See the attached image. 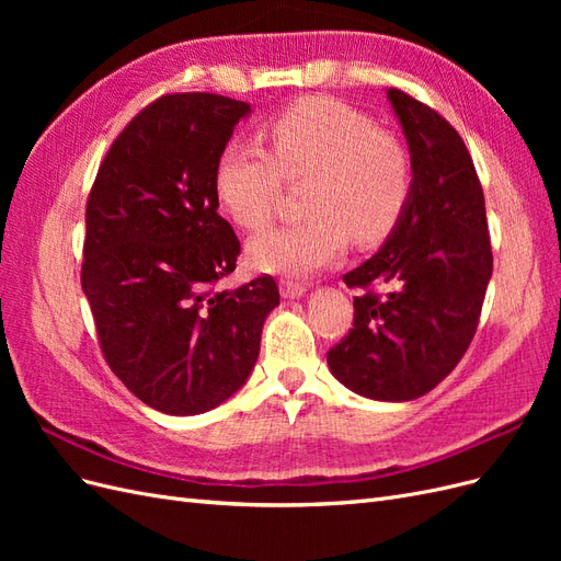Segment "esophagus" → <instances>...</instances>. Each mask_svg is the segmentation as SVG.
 I'll return each instance as SVG.
<instances>
[{
    "label": "esophagus",
    "instance_id": "obj_1",
    "mask_svg": "<svg viewBox=\"0 0 561 561\" xmlns=\"http://www.w3.org/2000/svg\"><path fill=\"white\" fill-rule=\"evenodd\" d=\"M280 295L285 299H301L304 295H307V287H304L301 283H295V280H280Z\"/></svg>",
    "mask_w": 561,
    "mask_h": 561
}]
</instances>
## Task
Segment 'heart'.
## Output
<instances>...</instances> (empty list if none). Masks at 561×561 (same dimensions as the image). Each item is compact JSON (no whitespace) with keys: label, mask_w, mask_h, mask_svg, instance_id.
Returning <instances> with one entry per match:
<instances>
[{"label":"heart","mask_w":561,"mask_h":561,"mask_svg":"<svg viewBox=\"0 0 561 561\" xmlns=\"http://www.w3.org/2000/svg\"><path fill=\"white\" fill-rule=\"evenodd\" d=\"M271 154L231 140L215 161V196L236 225L260 229L276 208L283 178L304 184L309 217L271 227L248 243L264 274L301 278L336 262L348 239L369 245L393 231L412 194V161L393 135L332 98H304L266 128Z\"/></svg>","instance_id":"1"}]
</instances>
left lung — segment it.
<instances>
[{
    "instance_id": "obj_1",
    "label": "left lung",
    "mask_w": 561,
    "mask_h": 561,
    "mask_svg": "<svg viewBox=\"0 0 561 561\" xmlns=\"http://www.w3.org/2000/svg\"><path fill=\"white\" fill-rule=\"evenodd\" d=\"M412 161V194L377 254L348 271L363 287L353 330L328 353L336 381L379 402L426 396L463 358L491 280L482 184L435 110L386 89Z\"/></svg>"
}]
</instances>
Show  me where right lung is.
<instances>
[{
  "mask_svg": "<svg viewBox=\"0 0 561 561\" xmlns=\"http://www.w3.org/2000/svg\"><path fill=\"white\" fill-rule=\"evenodd\" d=\"M250 112L215 93L159 98L114 140L89 196L81 290L100 346L135 398L171 416L239 393L280 304L271 276L213 290L241 252L217 215L215 161Z\"/></svg>",
  "mask_w": 561,
  "mask_h": 561,
  "instance_id": "obj_1",
  "label": "right lung"
}]
</instances>
